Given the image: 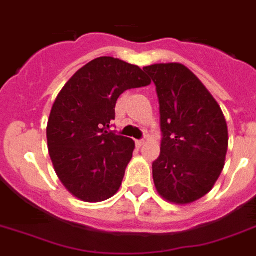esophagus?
Returning <instances> with one entry per match:
<instances>
[{
	"instance_id": "34e87169",
	"label": "esophagus",
	"mask_w": 256,
	"mask_h": 256,
	"mask_svg": "<svg viewBox=\"0 0 256 256\" xmlns=\"http://www.w3.org/2000/svg\"><path fill=\"white\" fill-rule=\"evenodd\" d=\"M144 143H146V142H144L143 139H142V140H138V142H136V146H143Z\"/></svg>"
}]
</instances>
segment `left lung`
<instances>
[{
    "label": "left lung",
    "mask_w": 256,
    "mask_h": 256,
    "mask_svg": "<svg viewBox=\"0 0 256 256\" xmlns=\"http://www.w3.org/2000/svg\"><path fill=\"white\" fill-rule=\"evenodd\" d=\"M143 70L154 82L161 114V153L153 180L166 201L188 205L208 194L220 176L228 128L220 106L197 76L180 63Z\"/></svg>",
    "instance_id": "1"
}]
</instances>
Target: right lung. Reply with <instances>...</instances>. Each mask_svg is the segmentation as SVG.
<instances>
[{"instance_id":"right-lung-1","label":"right lung","mask_w":256,"mask_h":256,"mask_svg":"<svg viewBox=\"0 0 256 256\" xmlns=\"http://www.w3.org/2000/svg\"><path fill=\"white\" fill-rule=\"evenodd\" d=\"M150 84L138 66L102 56L77 70L58 94L46 128L48 153L74 197L102 202L118 192L135 143L106 130L120 95Z\"/></svg>"}]
</instances>
